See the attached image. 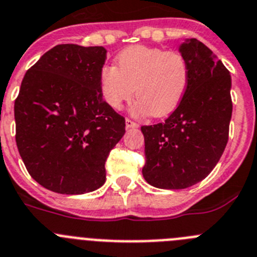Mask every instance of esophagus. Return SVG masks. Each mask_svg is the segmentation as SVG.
Segmentation results:
<instances>
[{"instance_id":"1","label":"esophagus","mask_w":257,"mask_h":257,"mask_svg":"<svg viewBox=\"0 0 257 257\" xmlns=\"http://www.w3.org/2000/svg\"><path fill=\"white\" fill-rule=\"evenodd\" d=\"M125 126L126 128H138V124L137 123H134L133 120H131V119H125Z\"/></svg>"}]
</instances>
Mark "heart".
Wrapping results in <instances>:
<instances>
[{"mask_svg":"<svg viewBox=\"0 0 257 257\" xmlns=\"http://www.w3.org/2000/svg\"><path fill=\"white\" fill-rule=\"evenodd\" d=\"M116 64L117 68L106 65L100 71L101 93L114 110L123 107L136 93V111L161 117L183 100L189 66L180 52L133 46L120 52Z\"/></svg>","mask_w":257,"mask_h":257,"instance_id":"1","label":"heart"}]
</instances>
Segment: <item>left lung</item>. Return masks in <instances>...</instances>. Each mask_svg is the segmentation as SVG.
<instances>
[{"mask_svg":"<svg viewBox=\"0 0 257 257\" xmlns=\"http://www.w3.org/2000/svg\"><path fill=\"white\" fill-rule=\"evenodd\" d=\"M179 52L188 61L189 82L165 123L143 125L146 182L161 189H183L198 183L220 160L232 117L228 69L209 47L186 39Z\"/></svg>","mask_w":257,"mask_h":257,"instance_id":"obj_1","label":"left lung"}]
</instances>
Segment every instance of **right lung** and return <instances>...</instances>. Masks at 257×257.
I'll return each instance as SVG.
<instances>
[{
    "instance_id": "obj_1",
    "label": "right lung",
    "mask_w": 257,
    "mask_h": 257,
    "mask_svg": "<svg viewBox=\"0 0 257 257\" xmlns=\"http://www.w3.org/2000/svg\"><path fill=\"white\" fill-rule=\"evenodd\" d=\"M101 46L57 45L32 66L15 100L16 146L28 173L62 195L96 191L125 119L102 100Z\"/></svg>"
}]
</instances>
